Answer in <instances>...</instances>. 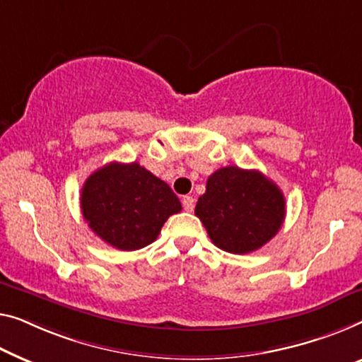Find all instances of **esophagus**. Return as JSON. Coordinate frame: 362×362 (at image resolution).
<instances>
[{
  "mask_svg": "<svg viewBox=\"0 0 362 362\" xmlns=\"http://www.w3.org/2000/svg\"><path fill=\"white\" fill-rule=\"evenodd\" d=\"M182 206H183V209H185V211H193V208H195V198L190 197V195L183 197L182 198Z\"/></svg>",
  "mask_w": 362,
  "mask_h": 362,
  "instance_id": "1",
  "label": "esophagus"
}]
</instances>
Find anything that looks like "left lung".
Returning a JSON list of instances; mask_svg holds the SVG:
<instances>
[{
    "instance_id": "8db88e82",
    "label": "left lung",
    "mask_w": 362,
    "mask_h": 362,
    "mask_svg": "<svg viewBox=\"0 0 362 362\" xmlns=\"http://www.w3.org/2000/svg\"><path fill=\"white\" fill-rule=\"evenodd\" d=\"M195 214L216 247L244 255L272 240L286 216L284 195L262 172L237 165L209 175Z\"/></svg>"
}]
</instances>
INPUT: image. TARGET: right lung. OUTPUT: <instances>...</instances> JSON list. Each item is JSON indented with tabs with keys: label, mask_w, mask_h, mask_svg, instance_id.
Wrapping results in <instances>:
<instances>
[{
	"label": "right lung",
	"mask_w": 362,
	"mask_h": 362,
	"mask_svg": "<svg viewBox=\"0 0 362 362\" xmlns=\"http://www.w3.org/2000/svg\"><path fill=\"white\" fill-rule=\"evenodd\" d=\"M180 209V199L170 187L138 163L100 167L81 192L86 223L118 250H138L153 244L167 218Z\"/></svg>",
	"instance_id": "add662e5"
}]
</instances>
